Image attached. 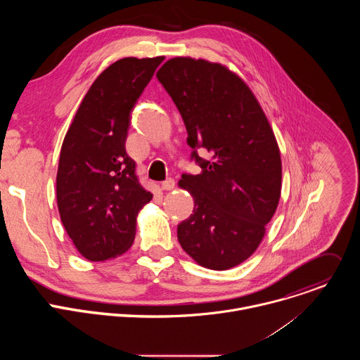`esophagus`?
Returning <instances> with one entry per match:
<instances>
[{
	"instance_id": "esophagus-1",
	"label": "esophagus",
	"mask_w": 360,
	"mask_h": 360,
	"mask_svg": "<svg viewBox=\"0 0 360 360\" xmlns=\"http://www.w3.org/2000/svg\"><path fill=\"white\" fill-rule=\"evenodd\" d=\"M174 188H175V181H174L172 178L167 179V181H164V182L161 184V189H162V191H172Z\"/></svg>"
}]
</instances>
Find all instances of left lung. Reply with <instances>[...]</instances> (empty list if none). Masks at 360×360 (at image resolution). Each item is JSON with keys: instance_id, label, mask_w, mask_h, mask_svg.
<instances>
[{"instance_id": "obj_1", "label": "left lung", "mask_w": 360, "mask_h": 360, "mask_svg": "<svg viewBox=\"0 0 360 360\" xmlns=\"http://www.w3.org/2000/svg\"><path fill=\"white\" fill-rule=\"evenodd\" d=\"M186 127L198 175L179 188L193 214L178 225L182 249L200 266L226 271L258 249L281 198L282 161L272 127L246 82L228 67L175 57L157 72ZM205 147L211 160L195 152Z\"/></svg>"}]
</instances>
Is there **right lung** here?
Returning <instances> with one entry per match:
<instances>
[{"mask_svg":"<svg viewBox=\"0 0 360 360\" xmlns=\"http://www.w3.org/2000/svg\"><path fill=\"white\" fill-rule=\"evenodd\" d=\"M162 61L128 57L102 71L64 138L58 211L77 250L91 262L117 258L132 246L138 214L152 199L138 182L125 141L135 102Z\"/></svg>","mask_w":360,"mask_h":360,"instance_id":"1","label":"right lung"}]
</instances>
